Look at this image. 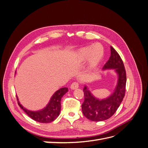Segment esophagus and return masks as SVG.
<instances>
[{
    "mask_svg": "<svg viewBox=\"0 0 148 148\" xmlns=\"http://www.w3.org/2000/svg\"><path fill=\"white\" fill-rule=\"evenodd\" d=\"M78 87H79V83L78 82H73L71 84L70 88L71 89H75L78 88Z\"/></svg>",
    "mask_w": 148,
    "mask_h": 148,
    "instance_id": "34e87169",
    "label": "esophagus"
}]
</instances>
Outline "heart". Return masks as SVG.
I'll list each match as a JSON object with an SVG mask.
<instances>
[{"mask_svg":"<svg viewBox=\"0 0 148 148\" xmlns=\"http://www.w3.org/2000/svg\"><path fill=\"white\" fill-rule=\"evenodd\" d=\"M104 56V48L99 43L94 44L91 47L82 49L78 52V60L80 63L88 60L89 70H95Z\"/></svg>","mask_w":148,"mask_h":148,"instance_id":"b5f03b06","label":"heart"}]
</instances>
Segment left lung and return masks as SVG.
Returning <instances> with one entry per match:
<instances>
[{
  "instance_id": "8db88e82",
  "label": "left lung",
  "mask_w": 148,
  "mask_h": 148,
  "mask_svg": "<svg viewBox=\"0 0 148 148\" xmlns=\"http://www.w3.org/2000/svg\"><path fill=\"white\" fill-rule=\"evenodd\" d=\"M102 69H114L118 75V81L114 92L106 99L101 100L96 98L84 86V100L82 106L83 114L88 119L94 122L104 121L111 117L119 108L125 93L126 71L120 56L112 46L110 57Z\"/></svg>"
}]
</instances>
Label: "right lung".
<instances>
[{
    "label": "right lung",
    "mask_w": 148,
    "mask_h": 148,
    "mask_svg": "<svg viewBox=\"0 0 148 148\" xmlns=\"http://www.w3.org/2000/svg\"><path fill=\"white\" fill-rule=\"evenodd\" d=\"M68 91L67 88H62L53 94L47 106L39 111H30L22 106L16 96L18 104L30 118L40 123H50L59 115L61 109L60 101L62 96Z\"/></svg>",
    "instance_id": "obj_1"
}]
</instances>
